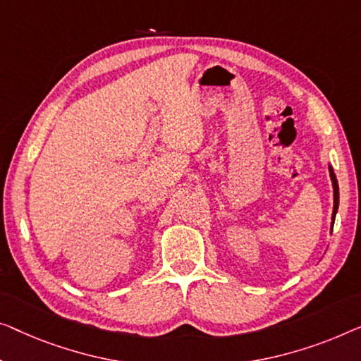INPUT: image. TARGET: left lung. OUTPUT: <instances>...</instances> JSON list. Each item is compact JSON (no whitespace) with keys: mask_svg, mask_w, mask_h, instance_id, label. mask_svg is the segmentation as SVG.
<instances>
[{"mask_svg":"<svg viewBox=\"0 0 361 361\" xmlns=\"http://www.w3.org/2000/svg\"><path fill=\"white\" fill-rule=\"evenodd\" d=\"M329 171H331V180H332V186H334V211H332V227H334L335 214H337V209H338V183H337V178H335L332 166H329Z\"/></svg>","mask_w":361,"mask_h":361,"instance_id":"1","label":"left lung"}]
</instances>
